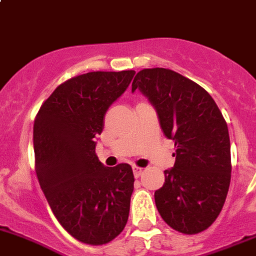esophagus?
<instances>
[{
    "instance_id": "1",
    "label": "esophagus",
    "mask_w": 256,
    "mask_h": 256,
    "mask_svg": "<svg viewBox=\"0 0 256 256\" xmlns=\"http://www.w3.org/2000/svg\"><path fill=\"white\" fill-rule=\"evenodd\" d=\"M133 172H134V176H136V178H139V176H140L142 174H143V168H139V166H136V165H134V166H133Z\"/></svg>"
}]
</instances>
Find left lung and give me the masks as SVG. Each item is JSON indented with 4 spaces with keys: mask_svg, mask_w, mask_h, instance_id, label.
<instances>
[{
    "mask_svg": "<svg viewBox=\"0 0 256 256\" xmlns=\"http://www.w3.org/2000/svg\"><path fill=\"white\" fill-rule=\"evenodd\" d=\"M139 88L159 116L165 136L175 142V164L154 194L168 226L197 234L217 220L230 184L228 127L210 94L198 84L164 68L139 71L132 91Z\"/></svg>",
    "mask_w": 256,
    "mask_h": 256,
    "instance_id": "obj_1",
    "label": "left lung"
}]
</instances>
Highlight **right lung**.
<instances>
[{
    "label": "right lung",
    "instance_id": "1",
    "mask_svg": "<svg viewBox=\"0 0 256 256\" xmlns=\"http://www.w3.org/2000/svg\"><path fill=\"white\" fill-rule=\"evenodd\" d=\"M136 71H92L60 84L34 120L36 172L62 228L90 246H104L127 224L134 175L129 164L107 168L96 138L104 113Z\"/></svg>",
    "mask_w": 256,
    "mask_h": 256
}]
</instances>
